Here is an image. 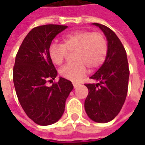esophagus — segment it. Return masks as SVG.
<instances>
[{
    "label": "esophagus",
    "instance_id": "1",
    "mask_svg": "<svg viewBox=\"0 0 145 145\" xmlns=\"http://www.w3.org/2000/svg\"><path fill=\"white\" fill-rule=\"evenodd\" d=\"M79 85H80V84L78 83V82H73V85H74V88H77Z\"/></svg>",
    "mask_w": 145,
    "mask_h": 145
}]
</instances>
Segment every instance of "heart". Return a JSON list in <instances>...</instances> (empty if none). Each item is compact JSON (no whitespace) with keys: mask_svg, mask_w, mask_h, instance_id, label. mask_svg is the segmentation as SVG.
<instances>
[{"mask_svg":"<svg viewBox=\"0 0 145 145\" xmlns=\"http://www.w3.org/2000/svg\"><path fill=\"white\" fill-rule=\"evenodd\" d=\"M63 43L51 44L49 56L57 65L63 63L67 52H74V63H67L59 71L63 78L78 81L87 72V67L91 71L99 68L106 58L108 43L103 34L90 31H79L63 36Z\"/></svg>","mask_w":145,"mask_h":145,"instance_id":"obj_1","label":"heart"}]
</instances>
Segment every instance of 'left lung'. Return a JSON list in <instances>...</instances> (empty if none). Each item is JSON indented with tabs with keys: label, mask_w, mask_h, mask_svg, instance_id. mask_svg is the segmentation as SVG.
Here are the masks:
<instances>
[{
	"label": "left lung",
	"mask_w": 145,
	"mask_h": 145,
	"mask_svg": "<svg viewBox=\"0 0 145 145\" xmlns=\"http://www.w3.org/2000/svg\"><path fill=\"white\" fill-rule=\"evenodd\" d=\"M93 25L105 34L108 51L103 64L90 78L97 83L85 84L88 89L85 109L91 120L107 123L118 115L124 104L130 71L126 50L115 33L103 25Z\"/></svg>",
	"instance_id": "obj_1"
}]
</instances>
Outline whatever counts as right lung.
<instances>
[{"mask_svg":"<svg viewBox=\"0 0 145 145\" xmlns=\"http://www.w3.org/2000/svg\"><path fill=\"white\" fill-rule=\"evenodd\" d=\"M67 25H44L33 28L24 39L15 57L13 82L18 99L26 115L41 126L58 121L72 91L71 82L63 78L51 86L46 82L57 71L49 56V48Z\"/></svg>","mask_w":145,"mask_h":145,"instance_id":"add662e5","label":"right lung"}]
</instances>
